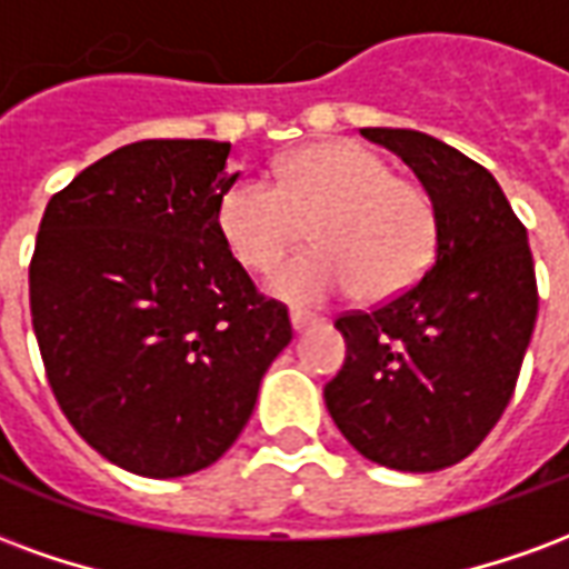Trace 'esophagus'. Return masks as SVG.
I'll return each instance as SVG.
<instances>
[{
	"instance_id": "1",
	"label": "esophagus",
	"mask_w": 569,
	"mask_h": 569,
	"mask_svg": "<svg viewBox=\"0 0 569 569\" xmlns=\"http://www.w3.org/2000/svg\"><path fill=\"white\" fill-rule=\"evenodd\" d=\"M289 320H292V329H296V332H305V329H310V326H317L320 317H317V313H308V310H292V313H289Z\"/></svg>"
}]
</instances>
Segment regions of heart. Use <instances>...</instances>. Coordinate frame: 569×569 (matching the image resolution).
Returning <instances> with one entry per match:
<instances>
[{
  "label": "heart",
  "mask_w": 569,
  "mask_h": 569,
  "mask_svg": "<svg viewBox=\"0 0 569 569\" xmlns=\"http://www.w3.org/2000/svg\"><path fill=\"white\" fill-rule=\"evenodd\" d=\"M216 222L234 259L273 271L310 234L317 247L286 261L271 289L296 305H320L359 286L369 301L402 296L429 271L439 216L427 191L359 142L313 146L264 176L224 188Z\"/></svg>",
  "instance_id": "b5f03b06"
}]
</instances>
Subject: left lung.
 <instances>
[{
  "mask_svg": "<svg viewBox=\"0 0 569 569\" xmlns=\"http://www.w3.org/2000/svg\"><path fill=\"white\" fill-rule=\"evenodd\" d=\"M362 137L418 173L436 203L439 249L408 292L335 320L347 359L322 396L371 463L436 472L476 451L512 399L539 308L533 256L481 163L418 130Z\"/></svg>",
  "mask_w": 569,
  "mask_h": 569,
  "instance_id": "8db88e82",
  "label": "left lung"
}]
</instances>
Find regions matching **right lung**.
Wrapping results in <instances>:
<instances>
[{
  "label": "right lung",
  "mask_w": 569,
  "mask_h": 569,
  "mask_svg": "<svg viewBox=\"0 0 569 569\" xmlns=\"http://www.w3.org/2000/svg\"><path fill=\"white\" fill-rule=\"evenodd\" d=\"M228 142L142 140L81 170L44 207L30 313L57 406L128 472L216 463L292 341L224 243Z\"/></svg>",
  "instance_id": "right-lung-1"
}]
</instances>
